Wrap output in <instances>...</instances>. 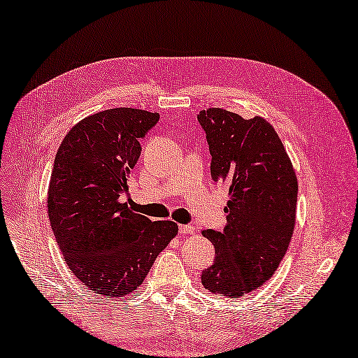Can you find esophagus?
I'll use <instances>...</instances> for the list:
<instances>
[{
    "instance_id": "34e87169",
    "label": "esophagus",
    "mask_w": 358,
    "mask_h": 358,
    "mask_svg": "<svg viewBox=\"0 0 358 358\" xmlns=\"http://www.w3.org/2000/svg\"><path fill=\"white\" fill-rule=\"evenodd\" d=\"M194 226L191 224H179V234H193Z\"/></svg>"
}]
</instances>
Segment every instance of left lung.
Wrapping results in <instances>:
<instances>
[{"instance_id":"1","label":"left lung","mask_w":358,"mask_h":358,"mask_svg":"<svg viewBox=\"0 0 358 358\" xmlns=\"http://www.w3.org/2000/svg\"><path fill=\"white\" fill-rule=\"evenodd\" d=\"M211 153V178L229 187L223 231H203L215 259L206 290L240 298L272 278L289 249L298 179L280 136L264 118L209 108L197 115Z\"/></svg>"}]
</instances>
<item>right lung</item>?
Returning <instances> with one entry per match:
<instances>
[{
	"instance_id": "right-lung-1",
	"label": "right lung",
	"mask_w": 358,
	"mask_h": 358,
	"mask_svg": "<svg viewBox=\"0 0 358 358\" xmlns=\"http://www.w3.org/2000/svg\"><path fill=\"white\" fill-rule=\"evenodd\" d=\"M158 112L115 108L83 118L60 144L48 187V219L69 270L90 290L120 298L143 284L178 224L130 211V171Z\"/></svg>"
}]
</instances>
